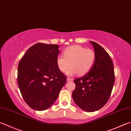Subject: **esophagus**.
Wrapping results in <instances>:
<instances>
[{"mask_svg":"<svg viewBox=\"0 0 131 131\" xmlns=\"http://www.w3.org/2000/svg\"><path fill=\"white\" fill-rule=\"evenodd\" d=\"M67 81H72V78H70V77H67Z\"/></svg>","mask_w":131,"mask_h":131,"instance_id":"obj_1","label":"esophagus"}]
</instances>
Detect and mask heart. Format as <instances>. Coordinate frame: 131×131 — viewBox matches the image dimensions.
Returning a JSON list of instances; mask_svg holds the SVG:
<instances>
[{"instance_id": "heart-1", "label": "heart", "mask_w": 131, "mask_h": 131, "mask_svg": "<svg viewBox=\"0 0 131 131\" xmlns=\"http://www.w3.org/2000/svg\"><path fill=\"white\" fill-rule=\"evenodd\" d=\"M96 57V53L93 49L80 45H74L66 48L63 52V56L58 55L56 63L61 72H65L70 66V69L66 73L68 75L78 74L83 75L93 68Z\"/></svg>"}]
</instances>
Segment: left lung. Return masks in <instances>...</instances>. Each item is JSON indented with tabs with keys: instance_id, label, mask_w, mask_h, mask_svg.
Returning a JSON list of instances; mask_svg holds the SVG:
<instances>
[{
	"instance_id": "8db88e82",
	"label": "left lung",
	"mask_w": 131,
	"mask_h": 131,
	"mask_svg": "<svg viewBox=\"0 0 131 131\" xmlns=\"http://www.w3.org/2000/svg\"><path fill=\"white\" fill-rule=\"evenodd\" d=\"M90 42L96 53L95 63L88 74L74 79L75 89L72 96L79 108L87 112H94L108 102L114 84L115 73L108 53L98 43Z\"/></svg>"
}]
</instances>
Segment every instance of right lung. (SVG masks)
Listing matches in <instances>:
<instances>
[{
	"label": "right lung",
	"mask_w": 131,
	"mask_h": 131,
	"mask_svg": "<svg viewBox=\"0 0 131 131\" xmlns=\"http://www.w3.org/2000/svg\"><path fill=\"white\" fill-rule=\"evenodd\" d=\"M59 46L36 43L18 65L17 83L23 99L30 108L43 111L54 103L66 77L59 70L56 58Z\"/></svg>",
	"instance_id": "add662e5"
}]
</instances>
